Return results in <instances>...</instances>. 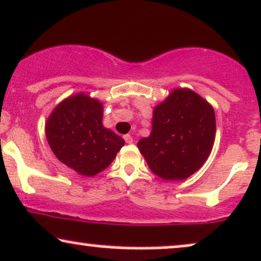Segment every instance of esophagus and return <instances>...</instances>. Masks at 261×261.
<instances>
[{"mask_svg":"<svg viewBox=\"0 0 261 261\" xmlns=\"http://www.w3.org/2000/svg\"><path fill=\"white\" fill-rule=\"evenodd\" d=\"M124 140H125V142H126V143H133L134 142L133 136H130V135H125Z\"/></svg>","mask_w":261,"mask_h":261,"instance_id":"esophagus-1","label":"esophagus"}]
</instances>
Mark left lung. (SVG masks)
I'll return each instance as SVG.
<instances>
[{
  "instance_id": "left-lung-1",
  "label": "left lung",
  "mask_w": 261,
  "mask_h": 261,
  "mask_svg": "<svg viewBox=\"0 0 261 261\" xmlns=\"http://www.w3.org/2000/svg\"><path fill=\"white\" fill-rule=\"evenodd\" d=\"M216 121L213 106L190 89H174L154 107L152 131L137 142L149 169L164 181H182L212 153Z\"/></svg>"
}]
</instances>
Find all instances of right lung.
I'll list each match as a JSON object with an SVG mask.
<instances>
[{
    "instance_id": "add662e5",
    "label": "right lung",
    "mask_w": 261,
    "mask_h": 261,
    "mask_svg": "<svg viewBox=\"0 0 261 261\" xmlns=\"http://www.w3.org/2000/svg\"><path fill=\"white\" fill-rule=\"evenodd\" d=\"M103 103L79 92L56 106L45 125L46 139L59 162L91 177L114 161L125 141L103 126Z\"/></svg>"
}]
</instances>
